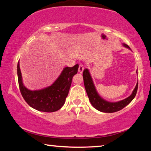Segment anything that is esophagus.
I'll use <instances>...</instances> for the list:
<instances>
[{"instance_id": "esophagus-1", "label": "esophagus", "mask_w": 151, "mask_h": 151, "mask_svg": "<svg viewBox=\"0 0 151 151\" xmlns=\"http://www.w3.org/2000/svg\"><path fill=\"white\" fill-rule=\"evenodd\" d=\"M83 70H84V66H83V65H82V64H80L78 66V73H83Z\"/></svg>"}]
</instances>
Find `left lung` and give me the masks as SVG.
I'll return each mask as SVG.
<instances>
[{"mask_svg":"<svg viewBox=\"0 0 151 151\" xmlns=\"http://www.w3.org/2000/svg\"><path fill=\"white\" fill-rule=\"evenodd\" d=\"M124 47L130 49V47L126 44H123ZM84 84L86 93L88 96L89 101L94 108L96 110L103 112H114L119 111L128 105L133 100V99L136 96L137 89H138V83L135 86L134 89L132 91V94L127 99L124 100L120 101L118 102H109L103 99L99 95L96 90L95 86L94 85L91 74L87 68H85L83 73Z\"/></svg>","mask_w":151,"mask_h":151,"instance_id":"left-lung-1","label":"left lung"}]
</instances>
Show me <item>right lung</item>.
<instances>
[{
    "label": "right lung",
    "instance_id": "1",
    "mask_svg": "<svg viewBox=\"0 0 151 151\" xmlns=\"http://www.w3.org/2000/svg\"><path fill=\"white\" fill-rule=\"evenodd\" d=\"M78 65L64 68L53 84L40 90L28 89L22 83L19 61L17 65L18 81L20 93L24 101L32 108L39 111L52 112L59 110L65 103L73 76L78 72Z\"/></svg>",
    "mask_w": 151,
    "mask_h": 151
}]
</instances>
